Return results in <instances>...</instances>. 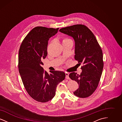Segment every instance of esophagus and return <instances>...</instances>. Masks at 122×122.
<instances>
[{"label":"esophagus","instance_id":"esophagus-1","mask_svg":"<svg viewBox=\"0 0 122 122\" xmlns=\"http://www.w3.org/2000/svg\"><path fill=\"white\" fill-rule=\"evenodd\" d=\"M65 75H66V79H70V78H69V74L68 73H67V72H66L65 73Z\"/></svg>","mask_w":122,"mask_h":122}]
</instances>
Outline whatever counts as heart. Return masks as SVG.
<instances>
[{"label": "heart", "mask_w": 122, "mask_h": 122, "mask_svg": "<svg viewBox=\"0 0 122 122\" xmlns=\"http://www.w3.org/2000/svg\"><path fill=\"white\" fill-rule=\"evenodd\" d=\"M71 40L67 37H64L62 38V42H64V41H70Z\"/></svg>", "instance_id": "1"}]
</instances>
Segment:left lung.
Instances as JSON below:
<instances>
[{
    "label": "left lung",
    "instance_id": "8db88e82",
    "mask_svg": "<svg viewBox=\"0 0 122 122\" xmlns=\"http://www.w3.org/2000/svg\"><path fill=\"white\" fill-rule=\"evenodd\" d=\"M59 31L72 36L75 41V58L82 63L81 75L72 72L70 78L79 85L74 92L80 98L92 95L98 86L103 68V53L95 36L87 26L78 24L62 28Z\"/></svg>",
    "mask_w": 122,
    "mask_h": 122
}]
</instances>
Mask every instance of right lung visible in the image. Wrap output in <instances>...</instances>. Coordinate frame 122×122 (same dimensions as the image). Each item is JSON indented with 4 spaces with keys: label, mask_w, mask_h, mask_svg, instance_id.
I'll use <instances>...</instances> for the list:
<instances>
[{
    "label": "right lung",
    "mask_w": 122,
    "mask_h": 122,
    "mask_svg": "<svg viewBox=\"0 0 122 122\" xmlns=\"http://www.w3.org/2000/svg\"><path fill=\"white\" fill-rule=\"evenodd\" d=\"M58 29L36 27L26 35L20 47L18 68L24 86L30 97L39 102L51 100L57 85L65 77L63 71H52L49 74L42 67V61L47 55L48 41Z\"/></svg>",
    "instance_id": "obj_1"
}]
</instances>
